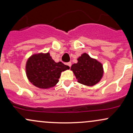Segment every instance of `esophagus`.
I'll use <instances>...</instances> for the list:
<instances>
[{"mask_svg": "<svg viewBox=\"0 0 133 133\" xmlns=\"http://www.w3.org/2000/svg\"><path fill=\"white\" fill-rule=\"evenodd\" d=\"M67 65H68V66H69L70 68H71V62H68V63H67Z\"/></svg>", "mask_w": 133, "mask_h": 133, "instance_id": "esophagus-1", "label": "esophagus"}]
</instances>
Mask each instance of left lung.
Returning a JSON list of instances; mask_svg holds the SVG:
<instances>
[{
  "mask_svg": "<svg viewBox=\"0 0 133 133\" xmlns=\"http://www.w3.org/2000/svg\"><path fill=\"white\" fill-rule=\"evenodd\" d=\"M77 61V63L72 65L71 69L74 72L78 82L87 86L97 84L103 76L102 64L91 58L86 53L82 54Z\"/></svg>",
  "mask_w": 133,
  "mask_h": 133,
  "instance_id": "1",
  "label": "left lung"
}]
</instances>
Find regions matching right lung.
<instances>
[{
	"label": "right lung",
	"instance_id": "1",
	"mask_svg": "<svg viewBox=\"0 0 133 133\" xmlns=\"http://www.w3.org/2000/svg\"><path fill=\"white\" fill-rule=\"evenodd\" d=\"M69 67L61 62H55L49 52L31 56L26 62V71L28 80L40 89L52 87L59 82L61 72Z\"/></svg>",
	"mask_w": 133,
	"mask_h": 133
}]
</instances>
